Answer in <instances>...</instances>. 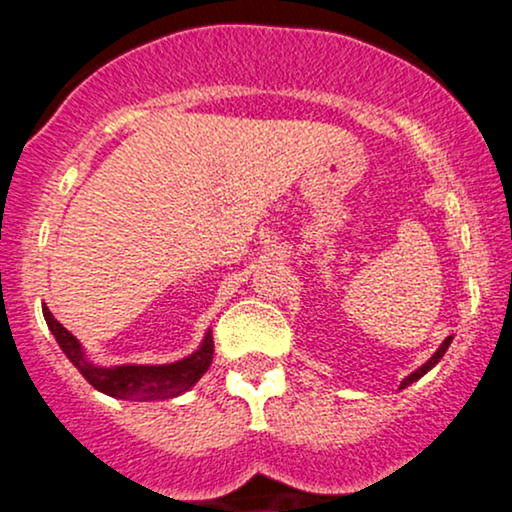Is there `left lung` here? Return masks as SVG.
<instances>
[{
  "label": "left lung",
  "instance_id": "left-lung-1",
  "mask_svg": "<svg viewBox=\"0 0 512 512\" xmlns=\"http://www.w3.org/2000/svg\"><path fill=\"white\" fill-rule=\"evenodd\" d=\"M450 342H452V337H448V339H445V342L443 344H440V349L436 351V354H433L431 358H428V361L424 363V366H421L419 370H414V373H411V375H407V378H404L402 380V385H399V390H404V387H407V385H411V383H416V380H419L421 378V375H426L428 373V370H431L433 366H436V363L440 361V358H443V354H445V351H448V346H450Z\"/></svg>",
  "mask_w": 512,
  "mask_h": 512
}]
</instances>
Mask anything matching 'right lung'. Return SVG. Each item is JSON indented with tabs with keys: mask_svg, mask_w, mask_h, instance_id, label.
I'll use <instances>...</instances> for the list:
<instances>
[{
	"mask_svg": "<svg viewBox=\"0 0 512 512\" xmlns=\"http://www.w3.org/2000/svg\"><path fill=\"white\" fill-rule=\"evenodd\" d=\"M45 322L50 332L55 334L60 349L74 363L76 370L96 387L98 392L117 397V399H137V402H151V399H170L178 397L185 390L207 373V368L214 361V339L207 332L204 342L192 356L182 361L166 363V366H115V368H98L88 363L81 351V344L76 342L72 332H67L52 313L43 305Z\"/></svg>",
	"mask_w": 512,
	"mask_h": 512,
	"instance_id": "obj_1",
	"label": "right lung"
}]
</instances>
